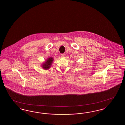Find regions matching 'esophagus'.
Masks as SVG:
<instances>
[{
	"label": "esophagus",
	"instance_id": "esophagus-1",
	"mask_svg": "<svg viewBox=\"0 0 125 125\" xmlns=\"http://www.w3.org/2000/svg\"><path fill=\"white\" fill-rule=\"evenodd\" d=\"M61 56L63 58H65V54H61Z\"/></svg>",
	"mask_w": 125,
	"mask_h": 125
}]
</instances>
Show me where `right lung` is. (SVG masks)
Returning <instances> with one entry per match:
<instances>
[{"instance_id": "obj_1", "label": "right lung", "mask_w": 125, "mask_h": 125, "mask_svg": "<svg viewBox=\"0 0 125 125\" xmlns=\"http://www.w3.org/2000/svg\"><path fill=\"white\" fill-rule=\"evenodd\" d=\"M53 61V58L50 57V58H48L47 60L45 61V62L42 64V68L45 70L49 69L50 68V67L51 66Z\"/></svg>"}]
</instances>
